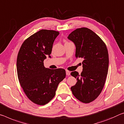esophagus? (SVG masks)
<instances>
[{
    "mask_svg": "<svg viewBox=\"0 0 124 124\" xmlns=\"http://www.w3.org/2000/svg\"><path fill=\"white\" fill-rule=\"evenodd\" d=\"M66 75H67V76H70V72L69 71V70H66Z\"/></svg>",
    "mask_w": 124,
    "mask_h": 124,
    "instance_id": "1",
    "label": "esophagus"
}]
</instances>
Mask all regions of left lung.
Masks as SVG:
<instances>
[{
  "label": "left lung",
  "mask_w": 124,
  "mask_h": 124,
  "mask_svg": "<svg viewBox=\"0 0 124 124\" xmlns=\"http://www.w3.org/2000/svg\"><path fill=\"white\" fill-rule=\"evenodd\" d=\"M68 39L76 46V57L83 59V71L71 72L77 82L70 88L74 97L84 103L94 101L103 90L109 67V54L105 43L87 27L77 29Z\"/></svg>",
  "instance_id": "1"
}]
</instances>
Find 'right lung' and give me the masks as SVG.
Segmentation results:
<instances>
[{
	"label": "right lung",
	"instance_id": "obj_1",
	"mask_svg": "<svg viewBox=\"0 0 124 124\" xmlns=\"http://www.w3.org/2000/svg\"><path fill=\"white\" fill-rule=\"evenodd\" d=\"M58 31L41 30L21 45L17 54L16 68L20 84L27 98L36 104L48 103L56 94L58 85L66 77L62 68H45L44 61L51 57Z\"/></svg>",
	"mask_w": 124,
	"mask_h": 124
}]
</instances>
